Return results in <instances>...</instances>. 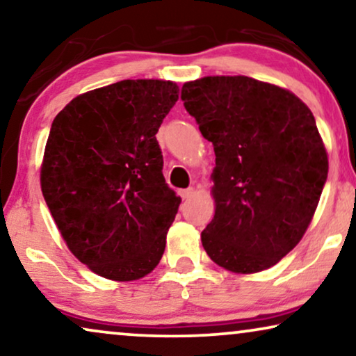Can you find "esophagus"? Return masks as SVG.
Listing matches in <instances>:
<instances>
[{
    "label": "esophagus",
    "mask_w": 356,
    "mask_h": 356,
    "mask_svg": "<svg viewBox=\"0 0 356 356\" xmlns=\"http://www.w3.org/2000/svg\"><path fill=\"white\" fill-rule=\"evenodd\" d=\"M194 194V189L193 188H188V189H181L179 191V196H181V199H189Z\"/></svg>",
    "instance_id": "esophagus-1"
}]
</instances>
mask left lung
<instances>
[{
	"label": "left lung",
	"mask_w": 356,
	"mask_h": 356,
	"mask_svg": "<svg viewBox=\"0 0 356 356\" xmlns=\"http://www.w3.org/2000/svg\"><path fill=\"white\" fill-rule=\"evenodd\" d=\"M181 100L216 152L204 250L238 274L269 269L303 238L327 179L313 113L291 92L246 76L186 82Z\"/></svg>",
	"instance_id": "8db88e82"
}]
</instances>
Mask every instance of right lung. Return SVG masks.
Here are the masks:
<instances>
[{"label":"right lung","instance_id":"obj_1","mask_svg":"<svg viewBox=\"0 0 356 356\" xmlns=\"http://www.w3.org/2000/svg\"><path fill=\"white\" fill-rule=\"evenodd\" d=\"M178 90L120 81L72 99L51 123L43 197L72 254L105 279L138 280L162 259L181 199L165 183L155 134Z\"/></svg>","mask_w":356,"mask_h":356}]
</instances>
